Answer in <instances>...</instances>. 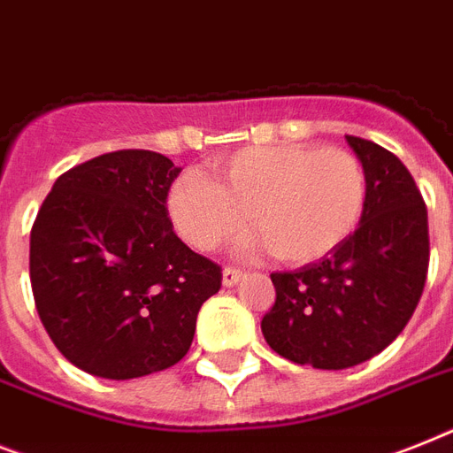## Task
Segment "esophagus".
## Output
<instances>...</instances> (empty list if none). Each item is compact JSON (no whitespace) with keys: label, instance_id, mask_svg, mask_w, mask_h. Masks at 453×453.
<instances>
[{"label":"esophagus","instance_id":"obj_1","mask_svg":"<svg viewBox=\"0 0 453 453\" xmlns=\"http://www.w3.org/2000/svg\"><path fill=\"white\" fill-rule=\"evenodd\" d=\"M242 277H244V274H242L239 270H234V267H226V270H223V286H227V288H230V286H237L239 281H242Z\"/></svg>","mask_w":453,"mask_h":453}]
</instances>
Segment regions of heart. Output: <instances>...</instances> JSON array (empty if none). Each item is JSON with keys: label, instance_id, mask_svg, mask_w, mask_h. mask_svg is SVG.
<instances>
[{"label": "heart", "instance_id": "1", "mask_svg": "<svg viewBox=\"0 0 453 453\" xmlns=\"http://www.w3.org/2000/svg\"><path fill=\"white\" fill-rule=\"evenodd\" d=\"M367 183L358 157L344 149L304 143L251 146L216 163V181L188 172L169 190L176 233L211 251L253 227L279 260L307 265L351 237L365 209Z\"/></svg>", "mask_w": 453, "mask_h": 453}]
</instances>
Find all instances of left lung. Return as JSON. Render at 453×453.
Instances as JSON below:
<instances>
[{
    "label": "left lung",
    "instance_id": "8db88e82",
    "mask_svg": "<svg viewBox=\"0 0 453 453\" xmlns=\"http://www.w3.org/2000/svg\"><path fill=\"white\" fill-rule=\"evenodd\" d=\"M367 183L351 237L319 263L274 272L260 328L297 365L344 370L391 344L417 310L428 272V211L407 167L380 143L349 137Z\"/></svg>",
    "mask_w": 453,
    "mask_h": 453
}]
</instances>
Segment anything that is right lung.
<instances>
[{"mask_svg":"<svg viewBox=\"0 0 453 453\" xmlns=\"http://www.w3.org/2000/svg\"><path fill=\"white\" fill-rule=\"evenodd\" d=\"M153 150L93 157L53 183L29 234V281L60 354L102 380H137L188 354L220 267L176 237Z\"/></svg>","mask_w":453,"mask_h":453,"instance_id":"add662e5","label":"right lung"}]
</instances>
